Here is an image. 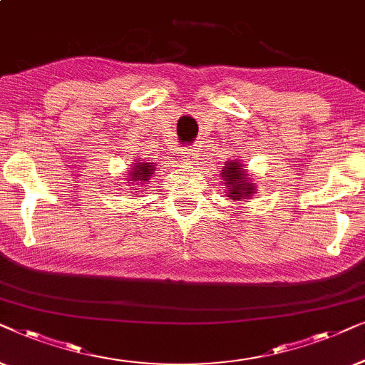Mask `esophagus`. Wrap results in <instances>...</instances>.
<instances>
[{
  "label": "esophagus",
  "instance_id": "obj_1",
  "mask_svg": "<svg viewBox=\"0 0 365 365\" xmlns=\"http://www.w3.org/2000/svg\"><path fill=\"white\" fill-rule=\"evenodd\" d=\"M180 153H182V158L185 160V162H195V160L200 157L195 148H182V152Z\"/></svg>",
  "mask_w": 365,
  "mask_h": 365
}]
</instances>
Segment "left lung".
Segmentation results:
<instances>
[{"instance_id": "left-lung-1", "label": "left lung", "mask_w": 365, "mask_h": 365, "mask_svg": "<svg viewBox=\"0 0 365 365\" xmlns=\"http://www.w3.org/2000/svg\"><path fill=\"white\" fill-rule=\"evenodd\" d=\"M220 175L227 187L225 195L230 197L232 200H244L255 192V185L245 178V168H242L240 162H235V160L225 162Z\"/></svg>"}]
</instances>
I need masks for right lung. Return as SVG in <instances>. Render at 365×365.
<instances>
[{"label": "right lung", "instance_id": "add662e5", "mask_svg": "<svg viewBox=\"0 0 365 365\" xmlns=\"http://www.w3.org/2000/svg\"><path fill=\"white\" fill-rule=\"evenodd\" d=\"M153 172H155V165H152L150 162L133 163L132 172H130V177L126 180V183H128L133 190H138V188L145 190V188L148 187V180H152ZM135 195H137V193H135Z\"/></svg>", "mask_w": 365, "mask_h": 365}]
</instances>
